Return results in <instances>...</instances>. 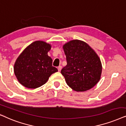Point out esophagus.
Instances as JSON below:
<instances>
[{
  "label": "esophagus",
  "instance_id": "esophagus-1",
  "mask_svg": "<svg viewBox=\"0 0 126 126\" xmlns=\"http://www.w3.org/2000/svg\"><path fill=\"white\" fill-rule=\"evenodd\" d=\"M62 67L61 66H59L58 67V71H61V70H62Z\"/></svg>",
  "mask_w": 126,
  "mask_h": 126
}]
</instances>
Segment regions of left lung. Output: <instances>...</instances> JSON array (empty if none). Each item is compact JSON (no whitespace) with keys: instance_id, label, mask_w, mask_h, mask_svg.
I'll list each match as a JSON object with an SVG mask.
<instances>
[{"instance_id":"left-lung-1","label":"left lung","mask_w":126,"mask_h":126,"mask_svg":"<svg viewBox=\"0 0 126 126\" xmlns=\"http://www.w3.org/2000/svg\"><path fill=\"white\" fill-rule=\"evenodd\" d=\"M67 64L61 70L67 84L76 92H85L98 82L102 64L98 55L85 42L73 40L63 46Z\"/></svg>"}]
</instances>
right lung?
Here are the masks:
<instances>
[{
    "mask_svg": "<svg viewBox=\"0 0 126 126\" xmlns=\"http://www.w3.org/2000/svg\"><path fill=\"white\" fill-rule=\"evenodd\" d=\"M51 47L46 42L36 41L19 55L14 63V72L22 85L29 89L39 88L58 71L52 66V59L48 55Z\"/></svg>",
    "mask_w": 126,
    "mask_h": 126,
    "instance_id": "right-lung-1",
    "label": "right lung"
}]
</instances>
